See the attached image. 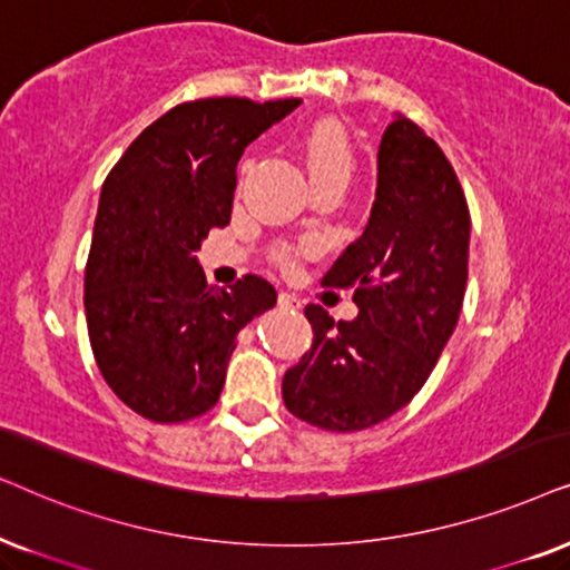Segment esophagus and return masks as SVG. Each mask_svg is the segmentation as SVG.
Instances as JSON below:
<instances>
[{"mask_svg":"<svg viewBox=\"0 0 570 570\" xmlns=\"http://www.w3.org/2000/svg\"><path fill=\"white\" fill-rule=\"evenodd\" d=\"M278 305L286 307V309H299L302 302H299L297 297H294V294H289V292H281V294H278Z\"/></svg>","mask_w":570,"mask_h":570,"instance_id":"esophagus-1","label":"esophagus"}]
</instances>
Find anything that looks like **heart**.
Listing matches in <instances>:
<instances>
[{
    "mask_svg": "<svg viewBox=\"0 0 570 570\" xmlns=\"http://www.w3.org/2000/svg\"><path fill=\"white\" fill-rule=\"evenodd\" d=\"M305 158L309 174H323V171H341L348 177L352 169V150L344 132L336 125H317L313 132L307 135L305 142ZM297 261V249L294 247H278L276 249V263L284 268H292Z\"/></svg>",
    "mask_w": 570,
    "mask_h": 570,
    "instance_id": "obj_1",
    "label": "heart"
}]
</instances>
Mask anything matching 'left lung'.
<instances>
[{
  "label": "left lung",
  "instance_id": "left-lung-1",
  "mask_svg": "<svg viewBox=\"0 0 570 570\" xmlns=\"http://www.w3.org/2000/svg\"><path fill=\"white\" fill-rule=\"evenodd\" d=\"M469 229L449 158L412 119H393L377 150L370 222L323 276V286L354 289L360 315L336 323L321 305L305 307L313 346L281 383L297 420L354 432L416 396L459 323Z\"/></svg>",
  "mask_w": 570,
  "mask_h": 570
}]
</instances>
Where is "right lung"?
<instances>
[{"instance_id": "obj_1", "label": "right lung", "mask_w": 570, "mask_h": 570, "mask_svg": "<svg viewBox=\"0 0 570 570\" xmlns=\"http://www.w3.org/2000/svg\"><path fill=\"white\" fill-rule=\"evenodd\" d=\"M299 98L174 106L121 154L101 187L86 263L88 338L104 381L150 422L216 406L234 338L276 305L261 276L208 286L195 253L232 218L237 161Z\"/></svg>"}]
</instances>
